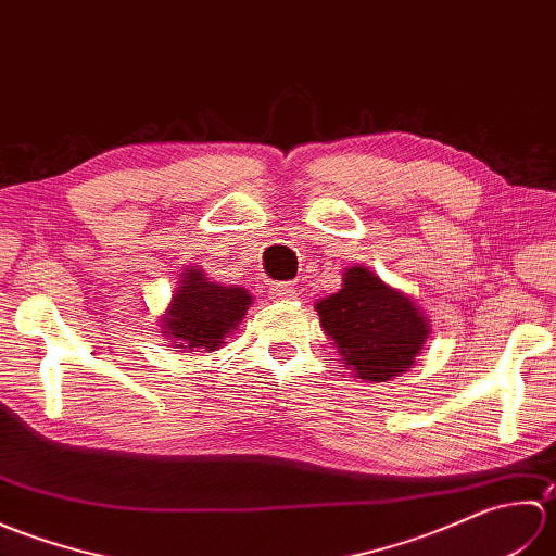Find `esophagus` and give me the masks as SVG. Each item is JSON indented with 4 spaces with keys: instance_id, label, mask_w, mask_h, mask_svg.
<instances>
[{
    "instance_id": "obj_1",
    "label": "esophagus",
    "mask_w": 556,
    "mask_h": 556,
    "mask_svg": "<svg viewBox=\"0 0 556 556\" xmlns=\"http://www.w3.org/2000/svg\"><path fill=\"white\" fill-rule=\"evenodd\" d=\"M296 296V289H293L291 281H279V285H271L269 289V299L275 301H289Z\"/></svg>"
}]
</instances>
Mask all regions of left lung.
I'll return each mask as SVG.
<instances>
[{
	"instance_id": "obj_1",
	"label": "left lung",
	"mask_w": 556,
	"mask_h": 556,
	"mask_svg": "<svg viewBox=\"0 0 556 556\" xmlns=\"http://www.w3.org/2000/svg\"><path fill=\"white\" fill-rule=\"evenodd\" d=\"M344 285L315 305L320 325L356 380L387 382L408 372L430 337V325L410 296L356 265Z\"/></svg>"
}]
</instances>
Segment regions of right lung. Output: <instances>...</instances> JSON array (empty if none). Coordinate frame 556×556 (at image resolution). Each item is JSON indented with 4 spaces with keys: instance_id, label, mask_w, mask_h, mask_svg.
<instances>
[{
    "instance_id": "add662e5",
    "label": "right lung",
    "mask_w": 556,
    "mask_h": 556,
    "mask_svg": "<svg viewBox=\"0 0 556 556\" xmlns=\"http://www.w3.org/2000/svg\"><path fill=\"white\" fill-rule=\"evenodd\" d=\"M253 296L243 287L210 281L203 269L186 267L179 277L167 313L162 317L164 337L172 339V349L217 351L227 344L229 334L239 329Z\"/></svg>"
}]
</instances>
